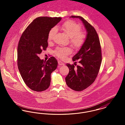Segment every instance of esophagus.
Listing matches in <instances>:
<instances>
[{
	"mask_svg": "<svg viewBox=\"0 0 125 125\" xmlns=\"http://www.w3.org/2000/svg\"><path fill=\"white\" fill-rule=\"evenodd\" d=\"M58 64H59V65L60 66L64 65V63H63L62 62H61V61H58Z\"/></svg>",
	"mask_w": 125,
	"mask_h": 125,
	"instance_id": "34e87169",
	"label": "esophagus"
}]
</instances>
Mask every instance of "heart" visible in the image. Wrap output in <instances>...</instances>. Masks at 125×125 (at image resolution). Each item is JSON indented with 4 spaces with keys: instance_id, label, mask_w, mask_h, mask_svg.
Here are the masks:
<instances>
[{
    "instance_id": "obj_1",
    "label": "heart",
    "mask_w": 125,
    "mask_h": 125,
    "mask_svg": "<svg viewBox=\"0 0 125 125\" xmlns=\"http://www.w3.org/2000/svg\"><path fill=\"white\" fill-rule=\"evenodd\" d=\"M61 29L70 37V42L72 45L75 48H81L85 43L87 35L85 31H81L82 27L80 24L72 21H67L60 26ZM57 29L52 28L48 34V40L51 41L57 33ZM72 50L70 48L58 47L54 51V53L61 59H64L68 54L71 53Z\"/></svg>"
}]
</instances>
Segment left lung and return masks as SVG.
Segmentation results:
<instances>
[{
    "label": "left lung",
    "instance_id": "left-lung-1",
    "mask_svg": "<svg viewBox=\"0 0 125 125\" xmlns=\"http://www.w3.org/2000/svg\"><path fill=\"white\" fill-rule=\"evenodd\" d=\"M71 17L79 18L88 33L85 43L72 59L73 62L78 60L80 64L75 67L76 63L66 64L69 69L65 77L67 85L73 90L80 91L90 86L98 75L102 60L101 47L98 35L94 27L81 16Z\"/></svg>",
    "mask_w": 125,
    "mask_h": 125
}]
</instances>
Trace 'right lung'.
Masks as SVG:
<instances>
[{
    "mask_svg": "<svg viewBox=\"0 0 125 125\" xmlns=\"http://www.w3.org/2000/svg\"><path fill=\"white\" fill-rule=\"evenodd\" d=\"M61 17H39L25 29L20 37L17 48V64L21 77L32 90L42 91L48 89L51 73L58 65L57 60L51 57L47 61L38 56L48 46V34L61 20Z\"/></svg>",
    "mask_w": 125,
    "mask_h": 125,
    "instance_id": "right-lung-1",
    "label": "right lung"
}]
</instances>
